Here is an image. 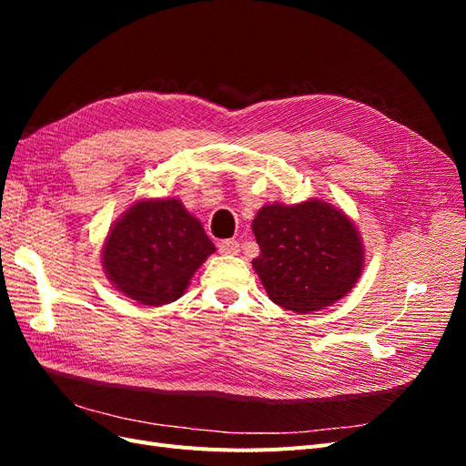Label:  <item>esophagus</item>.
Returning a JSON list of instances; mask_svg holds the SVG:
<instances>
[{
    "label": "esophagus",
    "mask_w": 466,
    "mask_h": 466,
    "mask_svg": "<svg viewBox=\"0 0 466 466\" xmlns=\"http://www.w3.org/2000/svg\"><path fill=\"white\" fill-rule=\"evenodd\" d=\"M218 250L221 252V255H238L241 247H238V243L233 241V238H225V241H221L218 245Z\"/></svg>",
    "instance_id": "esophagus-1"
}]
</instances>
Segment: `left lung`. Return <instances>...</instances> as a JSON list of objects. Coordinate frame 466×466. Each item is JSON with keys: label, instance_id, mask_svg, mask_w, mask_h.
Returning a JSON list of instances; mask_svg holds the SVG:
<instances>
[{"label": "left lung", "instance_id": "1", "mask_svg": "<svg viewBox=\"0 0 466 466\" xmlns=\"http://www.w3.org/2000/svg\"><path fill=\"white\" fill-rule=\"evenodd\" d=\"M252 233L260 247L252 268L268 298L289 311L330 307L361 276L363 245L356 225L327 202L264 206Z\"/></svg>", "mask_w": 466, "mask_h": 466}]
</instances>
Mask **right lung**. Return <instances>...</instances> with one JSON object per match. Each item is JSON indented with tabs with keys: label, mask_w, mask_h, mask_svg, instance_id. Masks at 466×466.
<instances>
[{
	"label": "right lung",
	"mask_w": 466,
	"mask_h": 466,
	"mask_svg": "<svg viewBox=\"0 0 466 466\" xmlns=\"http://www.w3.org/2000/svg\"><path fill=\"white\" fill-rule=\"evenodd\" d=\"M216 250L180 200H139L112 225L103 247L110 284L139 305L178 299Z\"/></svg>",
	"instance_id": "add662e5"
}]
</instances>
